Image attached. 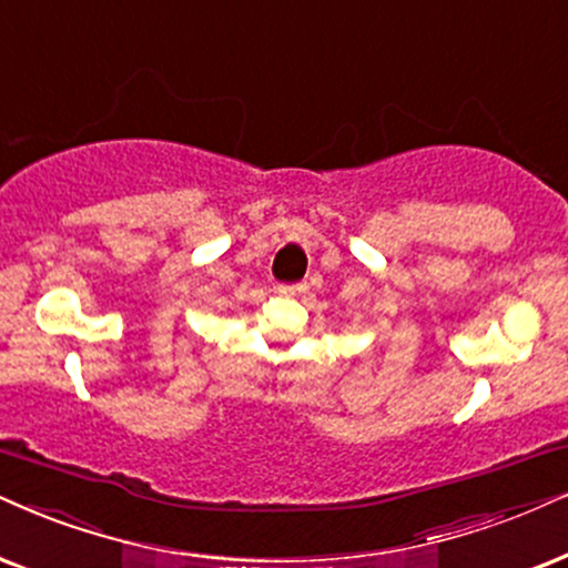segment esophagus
I'll return each instance as SVG.
<instances>
[{
  "mask_svg": "<svg viewBox=\"0 0 568 568\" xmlns=\"http://www.w3.org/2000/svg\"><path fill=\"white\" fill-rule=\"evenodd\" d=\"M283 293H288V296H304L306 293V283H296V285H288Z\"/></svg>",
  "mask_w": 568,
  "mask_h": 568,
  "instance_id": "34e87169",
  "label": "esophagus"
}]
</instances>
